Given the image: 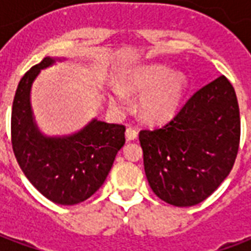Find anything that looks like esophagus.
Returning <instances> with one entry per match:
<instances>
[{
  "label": "esophagus",
  "instance_id": "obj_1",
  "mask_svg": "<svg viewBox=\"0 0 251 251\" xmlns=\"http://www.w3.org/2000/svg\"><path fill=\"white\" fill-rule=\"evenodd\" d=\"M137 137H138V130H137L136 127H133V126H129L126 129V138L129 141H133V140H136Z\"/></svg>",
  "mask_w": 251,
  "mask_h": 251
}]
</instances>
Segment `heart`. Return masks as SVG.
Masks as SVG:
<instances>
[{
	"mask_svg": "<svg viewBox=\"0 0 251 251\" xmlns=\"http://www.w3.org/2000/svg\"><path fill=\"white\" fill-rule=\"evenodd\" d=\"M124 88L127 93L145 94L141 100L144 117L153 122H164L171 120L179 109L187 79L183 74H172V68L165 64H149L131 70L124 80ZM125 90L121 87L111 90L110 100L117 109L125 110L130 104Z\"/></svg>",
	"mask_w": 251,
	"mask_h": 251,
	"instance_id": "obj_1",
	"label": "heart"
}]
</instances>
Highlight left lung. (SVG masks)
Listing matches in <instances>:
<instances>
[{
	"label": "left lung",
	"mask_w": 251,
	"mask_h": 251,
	"mask_svg": "<svg viewBox=\"0 0 251 251\" xmlns=\"http://www.w3.org/2000/svg\"><path fill=\"white\" fill-rule=\"evenodd\" d=\"M151 188L176 207L199 204L231 172L241 118L235 90L221 75L198 90L172 120L140 131Z\"/></svg>",
	"instance_id": "obj_1"
}]
</instances>
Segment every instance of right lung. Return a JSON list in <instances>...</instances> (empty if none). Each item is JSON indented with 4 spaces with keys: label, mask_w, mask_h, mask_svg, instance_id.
I'll use <instances>...</instances> for the list:
<instances>
[{
    "label": "right lung",
    "mask_w": 251,
    "mask_h": 251,
    "mask_svg": "<svg viewBox=\"0 0 251 251\" xmlns=\"http://www.w3.org/2000/svg\"><path fill=\"white\" fill-rule=\"evenodd\" d=\"M55 63L44 57L21 77L12 106V148L20 168L40 194L53 203L77 204L94 195L109 175L125 144V126L93 120L70 137H44L37 130L29 94L43 68Z\"/></svg>",
    "instance_id": "right-lung-1"
}]
</instances>
